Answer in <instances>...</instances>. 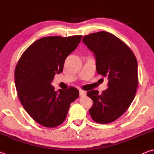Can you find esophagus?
<instances>
[{"label": "esophagus", "mask_w": 154, "mask_h": 154, "mask_svg": "<svg viewBox=\"0 0 154 154\" xmlns=\"http://www.w3.org/2000/svg\"><path fill=\"white\" fill-rule=\"evenodd\" d=\"M79 94L81 96H85L86 95V92H85V91H83V90H79Z\"/></svg>", "instance_id": "34e87169"}]
</instances>
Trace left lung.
Returning <instances> with one entry per match:
<instances>
[{"mask_svg":"<svg viewBox=\"0 0 154 154\" xmlns=\"http://www.w3.org/2000/svg\"><path fill=\"white\" fill-rule=\"evenodd\" d=\"M82 40L94 54L96 71L109 80V88L102 94L97 90L87 92L93 100L90 114L97 123H111L127 111L136 94L137 58L126 43L105 31L84 36Z\"/></svg>","mask_w":154,"mask_h":154,"instance_id":"8db88e82","label":"left lung"}]
</instances>
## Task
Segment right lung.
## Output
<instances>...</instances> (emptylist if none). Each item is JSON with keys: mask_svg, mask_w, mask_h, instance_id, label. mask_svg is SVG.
<instances>
[{"mask_svg": "<svg viewBox=\"0 0 154 154\" xmlns=\"http://www.w3.org/2000/svg\"><path fill=\"white\" fill-rule=\"evenodd\" d=\"M82 35L46 36L35 41L22 54L15 70L18 97L34 120L48 128L58 126L71 103L79 97L77 88L54 91L51 82L63 71L66 57L77 48Z\"/></svg>", "mask_w": 154, "mask_h": 154, "instance_id": "1", "label": "right lung"}]
</instances>
